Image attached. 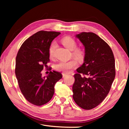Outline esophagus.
I'll return each instance as SVG.
<instances>
[{
	"mask_svg": "<svg viewBox=\"0 0 129 129\" xmlns=\"http://www.w3.org/2000/svg\"><path fill=\"white\" fill-rule=\"evenodd\" d=\"M66 76H67V74L62 73V77H63V78H64V77H66Z\"/></svg>",
	"mask_w": 129,
	"mask_h": 129,
	"instance_id": "34e87169",
	"label": "esophagus"
}]
</instances>
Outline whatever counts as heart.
Segmentation results:
<instances>
[{
	"instance_id": "obj_1",
	"label": "heart",
	"mask_w": 129,
	"mask_h": 129,
	"mask_svg": "<svg viewBox=\"0 0 129 129\" xmlns=\"http://www.w3.org/2000/svg\"><path fill=\"white\" fill-rule=\"evenodd\" d=\"M61 42L64 46L72 51V56L79 61H83L85 57V51L84 48L77 47V42L75 39L71 36H65L61 40ZM56 48V43L52 42L49 47V55L51 57L54 56V50ZM78 62L76 59H72L68 61H60L54 65V69L56 71L62 72L63 73H69L72 69L77 66Z\"/></svg>"
}]
</instances>
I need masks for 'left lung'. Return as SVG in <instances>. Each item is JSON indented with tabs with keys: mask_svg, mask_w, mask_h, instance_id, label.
Segmentation results:
<instances>
[{
	"mask_svg": "<svg viewBox=\"0 0 129 129\" xmlns=\"http://www.w3.org/2000/svg\"><path fill=\"white\" fill-rule=\"evenodd\" d=\"M85 47L84 63L74 75L73 98L78 106L90 110L103 101L115 76L113 51L104 40L93 32L76 35Z\"/></svg>",
	"mask_w": 129,
	"mask_h": 129,
	"instance_id": "obj_1",
	"label": "left lung"
}]
</instances>
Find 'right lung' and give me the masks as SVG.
I'll return each mask as SVG.
<instances>
[{"label":"right lung","instance_id":"right-lung-1","mask_svg":"<svg viewBox=\"0 0 129 129\" xmlns=\"http://www.w3.org/2000/svg\"><path fill=\"white\" fill-rule=\"evenodd\" d=\"M60 34L40 30L27 39L17 52L15 74L19 88L25 99L35 105H43L51 100L54 85L62 77L61 73L54 71L46 77L41 74L49 62L50 45Z\"/></svg>","mask_w":129,"mask_h":129}]
</instances>
